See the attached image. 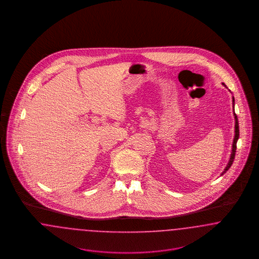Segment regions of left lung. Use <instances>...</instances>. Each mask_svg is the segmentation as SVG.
<instances>
[{
  "label": "left lung",
  "mask_w": 259,
  "mask_h": 259,
  "mask_svg": "<svg viewBox=\"0 0 259 259\" xmlns=\"http://www.w3.org/2000/svg\"><path fill=\"white\" fill-rule=\"evenodd\" d=\"M225 87V85H224ZM233 108H234V103L235 100L234 97H233ZM234 116H235V136H234V140H233V145H232V152H231V155H230V159L228 161V164L226 165V167H225V169H224V171L222 172V175H223L224 172H226V171L231 167V165H232V163H233V161H234L235 158V152H236V148H237V141H238V139H239V123H238V117H237V115H236V113L234 112Z\"/></svg>",
  "instance_id": "8db88e82"
}]
</instances>
